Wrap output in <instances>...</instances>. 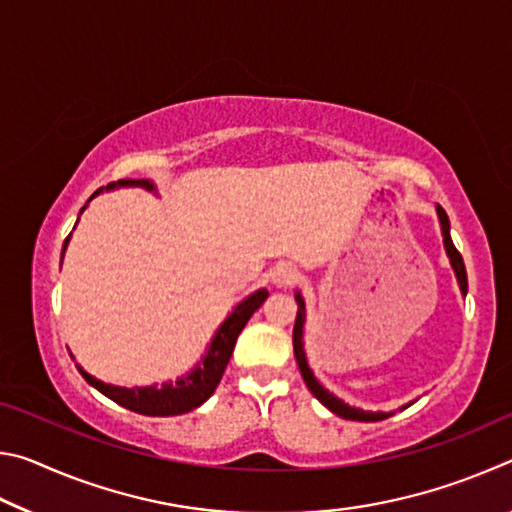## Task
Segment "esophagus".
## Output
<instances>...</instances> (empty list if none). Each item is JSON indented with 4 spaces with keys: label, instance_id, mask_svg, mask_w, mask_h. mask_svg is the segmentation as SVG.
<instances>
[{
    "label": "esophagus",
    "instance_id": "34e87169",
    "mask_svg": "<svg viewBox=\"0 0 512 512\" xmlns=\"http://www.w3.org/2000/svg\"><path fill=\"white\" fill-rule=\"evenodd\" d=\"M300 280V271L293 264H280L273 271V284L277 287H293Z\"/></svg>",
    "mask_w": 512,
    "mask_h": 512
}]
</instances>
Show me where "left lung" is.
Instances as JSON below:
<instances>
[{
    "label": "left lung",
    "mask_w": 512,
    "mask_h": 512,
    "mask_svg": "<svg viewBox=\"0 0 512 512\" xmlns=\"http://www.w3.org/2000/svg\"><path fill=\"white\" fill-rule=\"evenodd\" d=\"M436 212H438V221H440V230H443V244H445V253L449 257V264L454 268V275H456V282H458V289L465 296L467 293V273H465V264H463V257L458 253L452 235H449V219L445 210L440 205H436ZM296 302H298V316H296V325H293V354H296V361H298V368H300V375L305 379L307 388L311 391V395L316 397V400L327 406L329 411L339 415V418L345 420H359V422H377V420H386L391 418V411H363L357 409V406H350L345 404L341 397H336L334 393H329L327 388L320 384V381L314 377V370L309 368L307 363V354H305V343H302V334H305V320H307V311H305V298H302V293L296 291ZM413 402H409L406 406H411ZM402 406V409H406Z\"/></svg>",
    "instance_id": "8db88e82"
}]
</instances>
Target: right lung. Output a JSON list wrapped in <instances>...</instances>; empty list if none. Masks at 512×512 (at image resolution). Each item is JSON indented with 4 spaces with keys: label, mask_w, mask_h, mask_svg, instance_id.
I'll list each match as a JSON object with an SVG mask.
<instances>
[{
    "label": "right lung",
    "mask_w": 512,
    "mask_h": 512,
    "mask_svg": "<svg viewBox=\"0 0 512 512\" xmlns=\"http://www.w3.org/2000/svg\"><path fill=\"white\" fill-rule=\"evenodd\" d=\"M119 187H142L149 189V192L158 194V187H155L151 180L140 178V180H117V183H110L106 187L108 189H119ZM103 189H97L90 196V201L94 196H99ZM88 207L85 203L81 207V212ZM79 223V221H76ZM72 237V235H69ZM69 237L65 239L63 244V255L69 244ZM268 298L266 289H257L246 296L239 305L230 311L228 318L223 320L216 329L210 345H207L205 354L201 357V361L187 372V375L178 377L176 381H164L162 386L153 384V386H135V388H126V386H115V384H106L97 377H92L90 372H85L81 366H76L81 370V375L85 377L90 386L97 388L99 393H103L106 397H110L112 402H117L124 409H131L135 413L142 415H158V418H164V415H183L189 413L201 406L205 400H210L212 393L219 386V381L223 377V370L228 366V361L232 357V350H235L237 336L241 334V329L246 327V323L250 320V316L262 307V302Z\"/></svg>",
    "instance_id": "right-lung-1"
}]
</instances>
